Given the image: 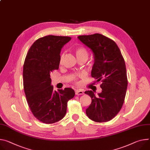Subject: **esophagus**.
Returning a JSON list of instances; mask_svg holds the SVG:
<instances>
[{
	"label": "esophagus",
	"instance_id": "esophagus-1",
	"mask_svg": "<svg viewBox=\"0 0 150 150\" xmlns=\"http://www.w3.org/2000/svg\"><path fill=\"white\" fill-rule=\"evenodd\" d=\"M84 92L82 90H75V94L76 95H81V94H83Z\"/></svg>",
	"mask_w": 150,
	"mask_h": 150
}]
</instances>
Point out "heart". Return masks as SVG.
<instances>
[{"label": "heart", "mask_w": 150, "mask_h": 150, "mask_svg": "<svg viewBox=\"0 0 150 150\" xmlns=\"http://www.w3.org/2000/svg\"><path fill=\"white\" fill-rule=\"evenodd\" d=\"M75 53H76V55L78 59L79 58H83V57H86V58H88V53L87 51V50L83 47H78L75 48ZM64 57V53H62L60 57V63H61L62 62V60L63 59Z\"/></svg>", "instance_id": "obj_1"}]
</instances>
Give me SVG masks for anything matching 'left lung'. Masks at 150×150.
Listing matches in <instances>:
<instances>
[{"label":"left lung","mask_w":150,"mask_h":150,"mask_svg":"<svg viewBox=\"0 0 150 150\" xmlns=\"http://www.w3.org/2000/svg\"><path fill=\"white\" fill-rule=\"evenodd\" d=\"M78 38L93 53L91 76L102 82V91L98 96L91 90L85 91L91 98L86 114L95 122L108 121L119 112L125 101L127 87L125 60L114 40L101 34Z\"/></svg>","instance_id":"8db88e82"}]
</instances>
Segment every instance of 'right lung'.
Here are the masks:
<instances>
[{
    "mask_svg": "<svg viewBox=\"0 0 150 150\" xmlns=\"http://www.w3.org/2000/svg\"><path fill=\"white\" fill-rule=\"evenodd\" d=\"M71 37L48 35L30 48L23 66L24 90L30 110L40 121L52 124L66 115L67 103L75 96L71 88L53 90L51 73L59 69L60 52Z\"/></svg>",
    "mask_w": 150,
    "mask_h": 150,
    "instance_id": "1",
    "label": "right lung"
}]
</instances>
